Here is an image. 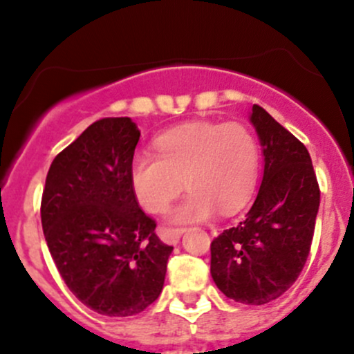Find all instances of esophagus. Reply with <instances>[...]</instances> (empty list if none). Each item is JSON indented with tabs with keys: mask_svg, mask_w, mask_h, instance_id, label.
Segmentation results:
<instances>
[{
	"mask_svg": "<svg viewBox=\"0 0 354 354\" xmlns=\"http://www.w3.org/2000/svg\"><path fill=\"white\" fill-rule=\"evenodd\" d=\"M185 233L183 227H174V230H162V240L169 245H176L180 241L181 234Z\"/></svg>",
	"mask_w": 354,
	"mask_h": 354,
	"instance_id": "esophagus-1",
	"label": "esophagus"
}]
</instances>
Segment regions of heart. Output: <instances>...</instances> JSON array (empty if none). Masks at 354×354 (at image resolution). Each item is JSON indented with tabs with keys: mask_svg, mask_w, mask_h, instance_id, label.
I'll list each match as a JSON object with an SVG mask.
<instances>
[{
	"mask_svg": "<svg viewBox=\"0 0 354 354\" xmlns=\"http://www.w3.org/2000/svg\"><path fill=\"white\" fill-rule=\"evenodd\" d=\"M156 152L133 156L130 187L142 209L160 214L185 183L190 194L169 214L173 223L236 214L259 180V142L241 123L183 124L160 135Z\"/></svg>",
	"mask_w": 354,
	"mask_h": 354,
	"instance_id": "obj_1",
	"label": "heart"
}]
</instances>
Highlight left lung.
<instances>
[{"label": "left lung", "instance_id": "8db88e82", "mask_svg": "<svg viewBox=\"0 0 354 354\" xmlns=\"http://www.w3.org/2000/svg\"><path fill=\"white\" fill-rule=\"evenodd\" d=\"M250 123L262 147V185L245 221L210 243V276L227 298L266 305L305 267L320 190L308 151L295 135L257 104Z\"/></svg>", "mask_w": 354, "mask_h": 354}]
</instances>
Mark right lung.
I'll list each match as a JSON object with an SVG mask.
<instances>
[{"mask_svg": "<svg viewBox=\"0 0 354 354\" xmlns=\"http://www.w3.org/2000/svg\"><path fill=\"white\" fill-rule=\"evenodd\" d=\"M138 138L130 118L95 121L55 157L42 192V231L58 272L85 306L108 317L154 303L173 252L131 192Z\"/></svg>", "mask_w": 354, "mask_h": 354, "instance_id": "right-lung-1", "label": "right lung"}]
</instances>
